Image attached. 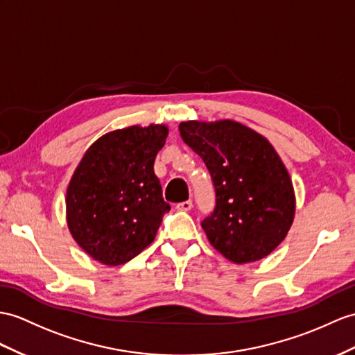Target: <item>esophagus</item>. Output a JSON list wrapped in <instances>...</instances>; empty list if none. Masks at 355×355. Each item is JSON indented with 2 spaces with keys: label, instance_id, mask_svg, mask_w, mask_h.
<instances>
[{
  "label": "esophagus",
  "instance_id": "34e87169",
  "mask_svg": "<svg viewBox=\"0 0 355 355\" xmlns=\"http://www.w3.org/2000/svg\"><path fill=\"white\" fill-rule=\"evenodd\" d=\"M191 207H193V202L191 200H185V202H182V203H178L176 205V209L178 211H191Z\"/></svg>",
  "mask_w": 355,
  "mask_h": 355
}]
</instances>
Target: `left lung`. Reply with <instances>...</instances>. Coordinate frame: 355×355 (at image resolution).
Returning a JSON list of instances; mask_svg holds the SVG:
<instances>
[{
    "label": "left lung",
    "mask_w": 355,
    "mask_h": 355,
    "mask_svg": "<svg viewBox=\"0 0 355 355\" xmlns=\"http://www.w3.org/2000/svg\"><path fill=\"white\" fill-rule=\"evenodd\" d=\"M182 140L205 161L217 205L202 227L233 263L261 261L286 238L295 217L288 168L263 135L235 120L180 122Z\"/></svg>",
    "instance_id": "left-lung-1"
}]
</instances>
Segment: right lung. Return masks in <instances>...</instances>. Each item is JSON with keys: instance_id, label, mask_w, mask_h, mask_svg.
Returning a JSON list of instances; mask_svg holds the SVG:
<instances>
[{"instance_id": "1", "label": "right lung", "mask_w": 355, "mask_h": 355, "mask_svg": "<svg viewBox=\"0 0 355 355\" xmlns=\"http://www.w3.org/2000/svg\"><path fill=\"white\" fill-rule=\"evenodd\" d=\"M166 125L128 126L85 150L66 191V221L76 244L94 261L117 266L153 243L164 214L153 162L166 144Z\"/></svg>"}]
</instances>
